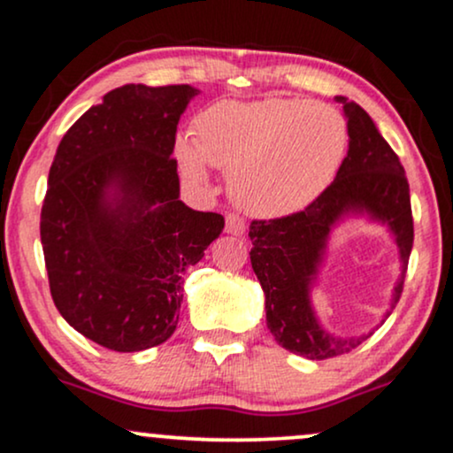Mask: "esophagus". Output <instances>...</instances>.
<instances>
[{
	"instance_id": "esophagus-1",
	"label": "esophagus",
	"mask_w": 453,
	"mask_h": 453,
	"mask_svg": "<svg viewBox=\"0 0 453 453\" xmlns=\"http://www.w3.org/2000/svg\"><path fill=\"white\" fill-rule=\"evenodd\" d=\"M244 230H247V223H244L242 217L234 215V212H230V215L226 217V232L232 234V236H242Z\"/></svg>"
}]
</instances>
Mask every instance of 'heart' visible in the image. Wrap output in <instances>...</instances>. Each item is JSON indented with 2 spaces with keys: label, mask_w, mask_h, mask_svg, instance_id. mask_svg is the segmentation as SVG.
Here are the masks:
<instances>
[{
  "label": "heart",
  "mask_w": 453,
  "mask_h": 453,
  "mask_svg": "<svg viewBox=\"0 0 453 453\" xmlns=\"http://www.w3.org/2000/svg\"><path fill=\"white\" fill-rule=\"evenodd\" d=\"M347 123L334 108L266 97L219 102L196 119V142L180 136L174 157L191 183L204 185L206 164L227 174V189L256 217H288L315 202L339 173Z\"/></svg>",
  "instance_id": "1"
}]
</instances>
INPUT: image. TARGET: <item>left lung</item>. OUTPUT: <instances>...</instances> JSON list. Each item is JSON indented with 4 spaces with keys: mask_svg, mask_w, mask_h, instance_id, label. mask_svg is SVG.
Returning a JSON list of instances; mask_svg holds the SVG:
<instances>
[{
    "mask_svg": "<svg viewBox=\"0 0 453 453\" xmlns=\"http://www.w3.org/2000/svg\"><path fill=\"white\" fill-rule=\"evenodd\" d=\"M342 104L349 149L334 183L313 204L283 219L253 221L251 266L266 296V326L280 347L309 360H327L362 345L400 300L413 247L409 183L398 155L381 136L375 121L356 102ZM364 219L386 226L399 249L401 274L382 321L364 335H336L320 324L312 306L326 244L336 226Z\"/></svg>",
    "mask_w": 453,
    "mask_h": 453,
    "instance_id": "left-lung-1",
    "label": "left lung"
}]
</instances>
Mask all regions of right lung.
Listing matches in <instances>:
<instances>
[{
	"instance_id": "1",
	"label": "right lung",
	"mask_w": 453,
	"mask_h": 453,
	"mask_svg": "<svg viewBox=\"0 0 453 453\" xmlns=\"http://www.w3.org/2000/svg\"><path fill=\"white\" fill-rule=\"evenodd\" d=\"M191 85H123L65 132L49 173L40 238L61 317L112 351H142L179 324L185 268L223 230L179 200L176 126Z\"/></svg>"
}]
</instances>
